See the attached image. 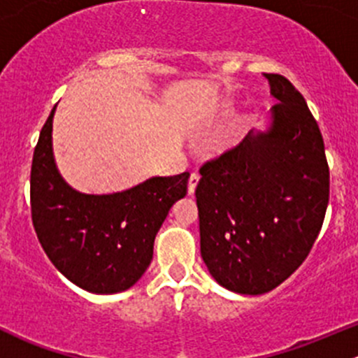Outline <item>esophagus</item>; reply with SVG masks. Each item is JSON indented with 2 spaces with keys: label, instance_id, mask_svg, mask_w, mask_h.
I'll list each match as a JSON object with an SVG mask.
<instances>
[{
  "label": "esophagus",
  "instance_id": "34e87169",
  "mask_svg": "<svg viewBox=\"0 0 358 358\" xmlns=\"http://www.w3.org/2000/svg\"><path fill=\"white\" fill-rule=\"evenodd\" d=\"M199 173H192V175H190V178H189V194L190 196H192L194 192H196V187H197V183H199Z\"/></svg>",
  "mask_w": 358,
  "mask_h": 358
}]
</instances>
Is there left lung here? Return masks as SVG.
Listing matches in <instances>:
<instances>
[{
  "label": "left lung",
  "mask_w": 358,
  "mask_h": 358,
  "mask_svg": "<svg viewBox=\"0 0 358 358\" xmlns=\"http://www.w3.org/2000/svg\"><path fill=\"white\" fill-rule=\"evenodd\" d=\"M272 107L266 131L204 162L196 189L201 256L220 286L239 294L275 289L305 262L327 202L322 133L301 93L265 74Z\"/></svg>",
  "instance_id": "1"
}]
</instances>
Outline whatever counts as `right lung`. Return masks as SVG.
I'll return each mask as SVG.
<instances>
[{"instance_id": "obj_1", "label": "right lung", "mask_w": 358, "mask_h": 358, "mask_svg": "<svg viewBox=\"0 0 358 358\" xmlns=\"http://www.w3.org/2000/svg\"><path fill=\"white\" fill-rule=\"evenodd\" d=\"M52 114L31 168V215L50 262L81 289L112 294L138 282L169 209L185 197L190 173L154 176L124 192L92 196L69 187L55 166Z\"/></svg>"}]
</instances>
